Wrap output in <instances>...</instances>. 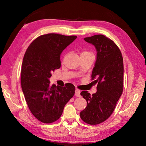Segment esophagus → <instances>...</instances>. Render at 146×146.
<instances>
[{
	"label": "esophagus",
	"instance_id": "1",
	"mask_svg": "<svg viewBox=\"0 0 146 146\" xmlns=\"http://www.w3.org/2000/svg\"><path fill=\"white\" fill-rule=\"evenodd\" d=\"M75 96L77 97H80V90H79L78 89H76L75 90Z\"/></svg>",
	"mask_w": 146,
	"mask_h": 146
}]
</instances>
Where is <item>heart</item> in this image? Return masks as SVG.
<instances>
[{
  "label": "heart",
  "instance_id": "obj_1",
  "mask_svg": "<svg viewBox=\"0 0 146 146\" xmlns=\"http://www.w3.org/2000/svg\"><path fill=\"white\" fill-rule=\"evenodd\" d=\"M89 53V52H88V51H84V52H82V53Z\"/></svg>",
  "mask_w": 146,
  "mask_h": 146
}]
</instances>
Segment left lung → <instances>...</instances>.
<instances>
[{
	"mask_svg": "<svg viewBox=\"0 0 146 146\" xmlns=\"http://www.w3.org/2000/svg\"><path fill=\"white\" fill-rule=\"evenodd\" d=\"M84 40L95 46L97 51L91 75V80L97 84V91L92 95L87 91L80 93L87 101V106L80 116L84 122L97 125L111 115L122 93L123 58L117 44L103 35H96Z\"/></svg>",
	"mask_w": 146,
	"mask_h": 146,
	"instance_id": "left-lung-1",
	"label": "left lung"
}]
</instances>
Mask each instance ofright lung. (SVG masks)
Returning <instances> with one entry per match:
<instances>
[{"label":"right lung","instance_id":"obj_1","mask_svg":"<svg viewBox=\"0 0 146 146\" xmlns=\"http://www.w3.org/2000/svg\"><path fill=\"white\" fill-rule=\"evenodd\" d=\"M75 35L48 33L38 36L24 54L21 70V86L32 114L40 122L57 120L65 105L75 94L73 84L51 85V72L60 68V54L75 40Z\"/></svg>","mask_w":146,"mask_h":146}]
</instances>
